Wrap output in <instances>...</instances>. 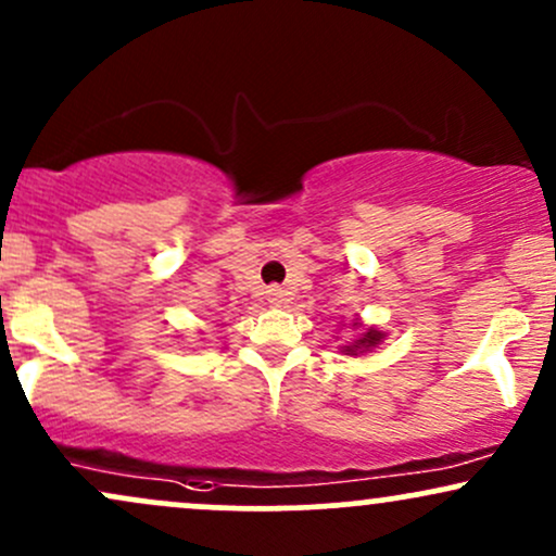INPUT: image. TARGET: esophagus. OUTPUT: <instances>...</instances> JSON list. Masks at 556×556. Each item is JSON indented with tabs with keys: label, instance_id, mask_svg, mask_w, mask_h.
<instances>
[{
	"label": "esophagus",
	"instance_id": "1",
	"mask_svg": "<svg viewBox=\"0 0 556 556\" xmlns=\"http://www.w3.org/2000/svg\"><path fill=\"white\" fill-rule=\"evenodd\" d=\"M266 298H269L271 305L285 303V290L282 287H269V290H266Z\"/></svg>",
	"mask_w": 556,
	"mask_h": 556
}]
</instances>
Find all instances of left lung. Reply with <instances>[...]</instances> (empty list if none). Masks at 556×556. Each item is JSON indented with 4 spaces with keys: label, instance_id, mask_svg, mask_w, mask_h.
Here are the masks:
<instances>
[{
    "label": "left lung",
    "instance_id": "left-lung-1",
    "mask_svg": "<svg viewBox=\"0 0 556 556\" xmlns=\"http://www.w3.org/2000/svg\"><path fill=\"white\" fill-rule=\"evenodd\" d=\"M384 337H387L384 331L371 327V329L363 331L358 340H353L350 344H342V353L344 355H363V353H368V350H374L376 344L384 340Z\"/></svg>",
    "mask_w": 556,
    "mask_h": 556
}]
</instances>
